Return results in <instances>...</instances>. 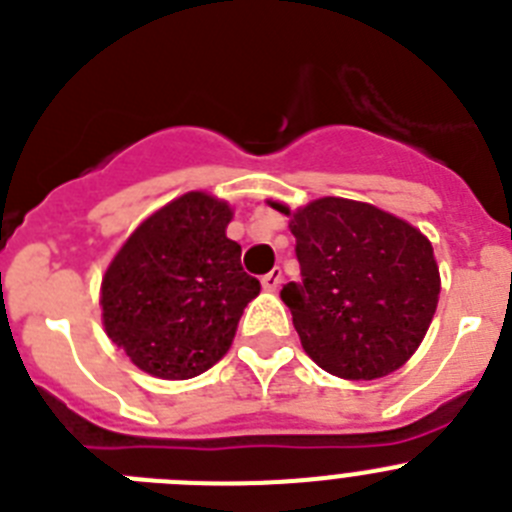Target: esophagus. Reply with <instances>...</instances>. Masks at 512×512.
Returning <instances> with one entry per match:
<instances>
[{
    "instance_id": "esophagus-1",
    "label": "esophagus",
    "mask_w": 512,
    "mask_h": 512,
    "mask_svg": "<svg viewBox=\"0 0 512 512\" xmlns=\"http://www.w3.org/2000/svg\"><path fill=\"white\" fill-rule=\"evenodd\" d=\"M282 284V269H271L269 274H266L264 279H261V287L266 289V292H274V289Z\"/></svg>"
}]
</instances>
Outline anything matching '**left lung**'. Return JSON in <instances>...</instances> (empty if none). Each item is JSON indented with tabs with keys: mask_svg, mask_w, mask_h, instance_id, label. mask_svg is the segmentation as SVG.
Here are the masks:
<instances>
[{
	"mask_svg": "<svg viewBox=\"0 0 512 512\" xmlns=\"http://www.w3.org/2000/svg\"><path fill=\"white\" fill-rule=\"evenodd\" d=\"M302 282L282 289L305 354L333 377L397 372L436 315L441 274L431 241L369 202L320 197L289 210Z\"/></svg>",
	"mask_w": 512,
	"mask_h": 512,
	"instance_id": "1",
	"label": "left lung"
}]
</instances>
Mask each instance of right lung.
I'll return each mask as SVG.
<instances>
[{
	"label": "right lung",
	"mask_w": 512,
	"mask_h": 512,
	"mask_svg": "<svg viewBox=\"0 0 512 512\" xmlns=\"http://www.w3.org/2000/svg\"><path fill=\"white\" fill-rule=\"evenodd\" d=\"M233 207L182 194L143 220L112 256L99 287L104 333L140 372L192 379L228 354L259 279L228 238Z\"/></svg>",
	"instance_id": "add662e5"
}]
</instances>
